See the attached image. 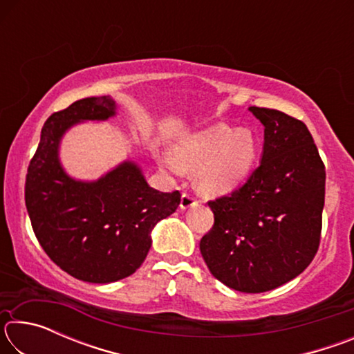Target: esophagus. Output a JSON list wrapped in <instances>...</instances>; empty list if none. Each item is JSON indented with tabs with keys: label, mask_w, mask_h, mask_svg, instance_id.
Listing matches in <instances>:
<instances>
[{
	"label": "esophagus",
	"mask_w": 354,
	"mask_h": 354,
	"mask_svg": "<svg viewBox=\"0 0 354 354\" xmlns=\"http://www.w3.org/2000/svg\"><path fill=\"white\" fill-rule=\"evenodd\" d=\"M195 206H198V201H196L194 196L189 194H184L181 196V205H179V207H181L183 211H185V209H189V207H195Z\"/></svg>",
	"instance_id": "34e87169"
}]
</instances>
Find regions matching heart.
Returning <instances> with one entry per match:
<instances>
[{
	"mask_svg": "<svg viewBox=\"0 0 354 354\" xmlns=\"http://www.w3.org/2000/svg\"><path fill=\"white\" fill-rule=\"evenodd\" d=\"M257 158L259 139L253 129L215 123L181 137L175 149L162 156V162L175 173L198 166L196 187L209 195H225L250 175Z\"/></svg>",
	"mask_w": 354,
	"mask_h": 354,
	"instance_id": "obj_1",
	"label": "heart"
}]
</instances>
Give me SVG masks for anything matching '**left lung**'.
<instances>
[{"mask_svg": "<svg viewBox=\"0 0 354 354\" xmlns=\"http://www.w3.org/2000/svg\"><path fill=\"white\" fill-rule=\"evenodd\" d=\"M263 127L261 164L242 187L209 201L214 226L200 251L231 289L261 293L297 278L319 250L325 165L306 124L251 106Z\"/></svg>", "mask_w": 354, "mask_h": 354, "instance_id": "left-lung-1", "label": "left lung"}]
</instances>
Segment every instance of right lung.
<instances>
[{
    "instance_id": "obj_1",
    "label": "right lung",
    "mask_w": 354,
    "mask_h": 354,
    "mask_svg": "<svg viewBox=\"0 0 354 354\" xmlns=\"http://www.w3.org/2000/svg\"><path fill=\"white\" fill-rule=\"evenodd\" d=\"M117 115L112 97L75 101L41 128L29 164L25 200L35 237L51 261L86 283L107 284L133 274L151 248V231L176 211L178 190L149 187L134 160H123L95 181L65 171L59 158L62 137L84 122Z\"/></svg>"
}]
</instances>
